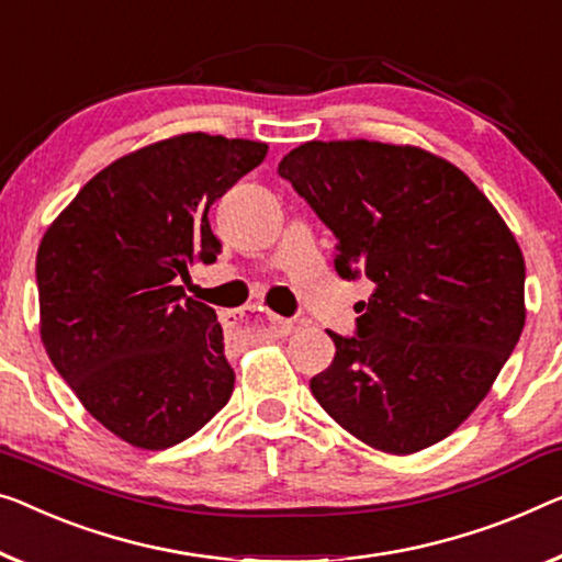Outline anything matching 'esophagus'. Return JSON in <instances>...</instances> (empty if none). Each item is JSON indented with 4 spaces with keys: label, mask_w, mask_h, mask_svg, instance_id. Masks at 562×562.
I'll list each match as a JSON object with an SVG mask.
<instances>
[{
    "label": "esophagus",
    "mask_w": 562,
    "mask_h": 562,
    "mask_svg": "<svg viewBox=\"0 0 562 562\" xmlns=\"http://www.w3.org/2000/svg\"><path fill=\"white\" fill-rule=\"evenodd\" d=\"M255 310H259V315H262V321H265L262 323V330L274 335V338H280V335H288L292 328H295V325H292V321H288V317L274 315V313H270V310H265V307H255ZM255 310H252V313H255ZM227 317H229V313H224L222 321L227 323Z\"/></svg>",
    "instance_id": "34e87169"
}]
</instances>
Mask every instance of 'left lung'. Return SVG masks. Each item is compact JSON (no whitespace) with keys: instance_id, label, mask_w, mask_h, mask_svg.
<instances>
[{"instance_id":"8db88e82","label":"left lung","mask_w":562,"mask_h":562,"mask_svg":"<svg viewBox=\"0 0 562 562\" xmlns=\"http://www.w3.org/2000/svg\"><path fill=\"white\" fill-rule=\"evenodd\" d=\"M335 234L340 278L373 284L358 335L310 391L386 454L449 437L525 328V257L492 201L447 158L379 140H307L278 166Z\"/></svg>"}]
</instances>
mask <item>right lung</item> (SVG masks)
I'll use <instances>...</instances> for the list:
<instances>
[{"mask_svg": "<svg viewBox=\"0 0 562 562\" xmlns=\"http://www.w3.org/2000/svg\"><path fill=\"white\" fill-rule=\"evenodd\" d=\"M267 144L181 133L105 166L37 249L40 338L88 414L138 449H169L234 389L224 335L179 278L222 252L209 206Z\"/></svg>", "mask_w": 562, "mask_h": 562, "instance_id": "1", "label": "right lung"}]
</instances>
